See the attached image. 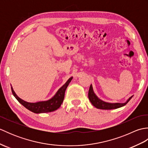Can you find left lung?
Here are the masks:
<instances>
[{
  "label": "left lung",
  "instance_id": "obj_1",
  "mask_svg": "<svg viewBox=\"0 0 148 148\" xmlns=\"http://www.w3.org/2000/svg\"><path fill=\"white\" fill-rule=\"evenodd\" d=\"M133 96L130 97L129 99L127 100V101L125 103H108L102 101V100L99 99L97 97L95 93L93 92V88L92 84L90 86V89L88 91V98L91 103H92L93 106H95L97 109H105V110H109V109H114L119 108L121 107L124 106L130 101V100L132 98Z\"/></svg>",
  "mask_w": 148,
  "mask_h": 148
}]
</instances>
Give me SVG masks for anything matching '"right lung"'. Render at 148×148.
<instances>
[{
  "mask_svg": "<svg viewBox=\"0 0 148 148\" xmlns=\"http://www.w3.org/2000/svg\"><path fill=\"white\" fill-rule=\"evenodd\" d=\"M72 79V77H70L68 81L66 82L64 85H63L60 88L58 92H56L55 95L52 97L51 99H49L47 101H42L38 102L36 103H30L24 101L22 99L16 95V94L14 92L13 89L11 87L12 93L16 99H17L18 101L20 102L21 104L23 105L25 108H26L29 111H32L34 113H46L53 112L57 110L63 102V100L64 99L65 97V92L69 84L70 83L71 80Z\"/></svg>",
  "mask_w": 148,
  "mask_h": 148,
  "instance_id": "add662e5",
  "label": "right lung"
}]
</instances>
